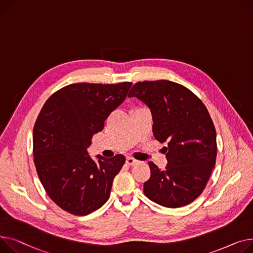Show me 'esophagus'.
I'll use <instances>...</instances> for the list:
<instances>
[{"mask_svg":"<svg viewBox=\"0 0 253 253\" xmlns=\"http://www.w3.org/2000/svg\"><path fill=\"white\" fill-rule=\"evenodd\" d=\"M137 163H138V160H136L135 158H132V157L126 158V165H128V166H135V165H137Z\"/></svg>","mask_w":253,"mask_h":253,"instance_id":"obj_1","label":"esophagus"}]
</instances>
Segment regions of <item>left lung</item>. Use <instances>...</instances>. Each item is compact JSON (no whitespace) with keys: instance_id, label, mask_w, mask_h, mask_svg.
<instances>
[{"instance_id":"1","label":"left lung","mask_w":253,"mask_h":253,"mask_svg":"<svg viewBox=\"0 0 253 253\" xmlns=\"http://www.w3.org/2000/svg\"><path fill=\"white\" fill-rule=\"evenodd\" d=\"M128 97L150 108L153 135L163 147L168 165L161 170L148 162L151 176L144 194L169 209L185 206L203 192L216 159V132L202 101L186 86L161 80L139 82Z\"/></svg>"}]
</instances>
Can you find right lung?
<instances>
[{"mask_svg": "<svg viewBox=\"0 0 253 253\" xmlns=\"http://www.w3.org/2000/svg\"><path fill=\"white\" fill-rule=\"evenodd\" d=\"M131 83H79L55 92L34 127V161L42 187L61 209L86 215L105 203L126 157L97 155L86 149L109 114L125 101Z\"/></svg>", "mask_w": 253, "mask_h": 253, "instance_id": "add662e5", "label": "right lung"}]
</instances>
